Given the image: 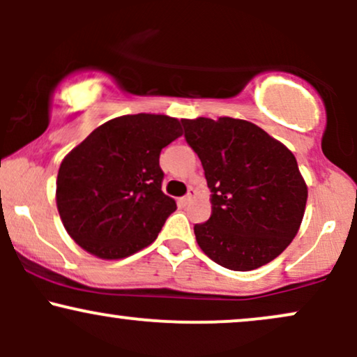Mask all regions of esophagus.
Listing matches in <instances>:
<instances>
[{
	"label": "esophagus",
	"mask_w": 357,
	"mask_h": 357,
	"mask_svg": "<svg viewBox=\"0 0 357 357\" xmlns=\"http://www.w3.org/2000/svg\"><path fill=\"white\" fill-rule=\"evenodd\" d=\"M195 198H196V191L192 190V188H190V191H188V195L184 196V198H181V204H184V206H186V204H190Z\"/></svg>",
	"instance_id": "obj_1"
}]
</instances>
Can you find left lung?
<instances>
[{"label":"left lung","mask_w":357,"mask_h":357,"mask_svg":"<svg viewBox=\"0 0 357 357\" xmlns=\"http://www.w3.org/2000/svg\"><path fill=\"white\" fill-rule=\"evenodd\" d=\"M184 137L202 159L211 216L195 225L204 255L225 268L267 265L296 238L307 203L297 159L243 119H183Z\"/></svg>","instance_id":"1"}]
</instances>
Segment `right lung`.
Segmentation results:
<instances>
[{
	"instance_id": "1",
	"label": "right lung",
	"mask_w": 357,
	"mask_h": 357,
	"mask_svg": "<svg viewBox=\"0 0 357 357\" xmlns=\"http://www.w3.org/2000/svg\"><path fill=\"white\" fill-rule=\"evenodd\" d=\"M179 136L174 117L121 116L65 155L56 176V208L79 247L102 260H119L158 238L176 210L161 190L159 154Z\"/></svg>"
}]
</instances>
